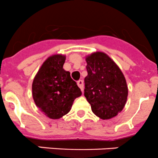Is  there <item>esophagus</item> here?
Returning a JSON list of instances; mask_svg holds the SVG:
<instances>
[{
    "label": "esophagus",
    "mask_w": 158,
    "mask_h": 158,
    "mask_svg": "<svg viewBox=\"0 0 158 158\" xmlns=\"http://www.w3.org/2000/svg\"><path fill=\"white\" fill-rule=\"evenodd\" d=\"M77 84L78 85V87L81 88V91H84V82H83L82 80H79V81H77Z\"/></svg>",
    "instance_id": "34e87169"
}]
</instances>
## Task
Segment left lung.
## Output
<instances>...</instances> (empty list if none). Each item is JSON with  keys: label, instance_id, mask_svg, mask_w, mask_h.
Returning <instances> with one entry per match:
<instances>
[{"label": "left lung", "instance_id": "1", "mask_svg": "<svg viewBox=\"0 0 158 158\" xmlns=\"http://www.w3.org/2000/svg\"><path fill=\"white\" fill-rule=\"evenodd\" d=\"M87 75L84 96L96 116L103 120L114 118L127 102L128 88L117 64L101 51L86 56Z\"/></svg>", "mask_w": 158, "mask_h": 158}]
</instances>
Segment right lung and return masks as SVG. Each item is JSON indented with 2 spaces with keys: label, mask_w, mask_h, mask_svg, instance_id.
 Listing matches in <instances>:
<instances>
[{
  "label": "right lung",
  "mask_w": 158,
  "mask_h": 158,
  "mask_svg": "<svg viewBox=\"0 0 158 158\" xmlns=\"http://www.w3.org/2000/svg\"><path fill=\"white\" fill-rule=\"evenodd\" d=\"M64 54H54L44 60L32 83L36 106L51 119H60L71 110L75 98L82 94L69 71L63 68Z\"/></svg>",
  "instance_id": "add662e5"
}]
</instances>
